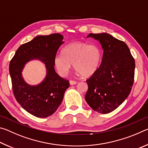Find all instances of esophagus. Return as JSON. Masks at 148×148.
<instances>
[{
    "label": "esophagus",
    "mask_w": 148,
    "mask_h": 148,
    "mask_svg": "<svg viewBox=\"0 0 148 148\" xmlns=\"http://www.w3.org/2000/svg\"><path fill=\"white\" fill-rule=\"evenodd\" d=\"M69 83L71 85H72V86H73V85H75L77 84V82L76 81H73V80H70Z\"/></svg>",
    "instance_id": "1"
}]
</instances>
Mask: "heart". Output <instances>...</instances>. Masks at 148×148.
Returning a JSON list of instances; mask_svg holds the SVG:
<instances>
[{"instance_id": "heart-1", "label": "heart", "mask_w": 148, "mask_h": 148, "mask_svg": "<svg viewBox=\"0 0 148 148\" xmlns=\"http://www.w3.org/2000/svg\"><path fill=\"white\" fill-rule=\"evenodd\" d=\"M101 62V51L95 44L74 42L64 47L62 54L55 57L54 64L59 74L65 76L73 65L80 76L87 77L98 70Z\"/></svg>"}]
</instances>
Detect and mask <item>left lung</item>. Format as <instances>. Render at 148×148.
<instances>
[{
    "instance_id": "left-lung-1",
    "label": "left lung",
    "mask_w": 148,
    "mask_h": 148,
    "mask_svg": "<svg viewBox=\"0 0 148 148\" xmlns=\"http://www.w3.org/2000/svg\"><path fill=\"white\" fill-rule=\"evenodd\" d=\"M101 44L103 49L101 64L86 80V101L99 113L116 110L131 92L134 82L135 61L127 45L106 32L88 34Z\"/></svg>"
}]
</instances>
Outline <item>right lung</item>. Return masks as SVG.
I'll list each match as a JSON object with an SVG mask.
<instances>
[{"label": "right lung", "instance_id": "add662e5", "mask_svg": "<svg viewBox=\"0 0 148 148\" xmlns=\"http://www.w3.org/2000/svg\"><path fill=\"white\" fill-rule=\"evenodd\" d=\"M59 33L37 36L21 45L10 63L9 71L12 89L17 102L24 110L38 117L53 114L63 99L70 86L68 80L60 77L54 68V59L59 47L64 43ZM32 60H38L45 64L46 77L41 83L31 86L24 81L22 72L25 64Z\"/></svg>", "mask_w": 148, "mask_h": 148}]
</instances>
